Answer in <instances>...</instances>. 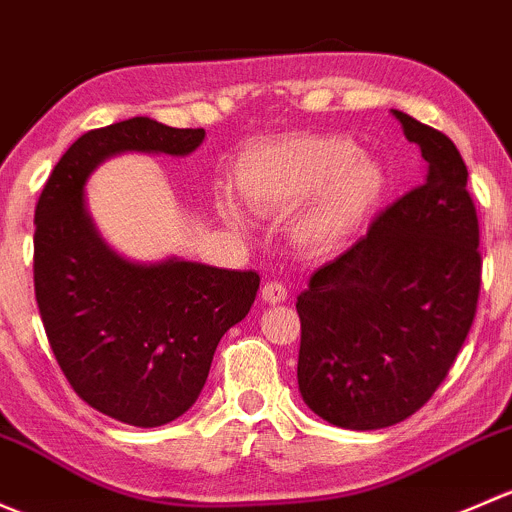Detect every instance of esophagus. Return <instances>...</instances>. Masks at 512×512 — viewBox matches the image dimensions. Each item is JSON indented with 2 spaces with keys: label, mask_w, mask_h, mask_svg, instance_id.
Wrapping results in <instances>:
<instances>
[{
  "label": "esophagus",
  "mask_w": 512,
  "mask_h": 512,
  "mask_svg": "<svg viewBox=\"0 0 512 512\" xmlns=\"http://www.w3.org/2000/svg\"><path fill=\"white\" fill-rule=\"evenodd\" d=\"M261 298L266 300V303L278 305V303H283V300L288 298V291H286V286H283V283H278V281H268L266 286H263Z\"/></svg>",
  "instance_id": "1"
}]
</instances>
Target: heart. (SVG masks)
Segmentation results:
<instances>
[{
  "label": "heart",
  "mask_w": 512,
  "mask_h": 512,
  "mask_svg": "<svg viewBox=\"0 0 512 512\" xmlns=\"http://www.w3.org/2000/svg\"><path fill=\"white\" fill-rule=\"evenodd\" d=\"M236 192L254 214L293 217V244L305 254L340 249L370 221L387 194V172L345 135H288L251 147L236 162ZM221 214L244 224L231 199Z\"/></svg>",
  "instance_id": "1"
}]
</instances>
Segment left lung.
Returning <instances> with one entry per match:
<instances>
[{
	"label": "left lung",
	"instance_id": "obj_1",
	"mask_svg": "<svg viewBox=\"0 0 512 512\" xmlns=\"http://www.w3.org/2000/svg\"><path fill=\"white\" fill-rule=\"evenodd\" d=\"M426 160L424 184L298 295V389L310 412L352 431L394 426L449 374L481 288L468 170L439 130L394 110Z\"/></svg>",
	"mask_w": 512,
	"mask_h": 512
}]
</instances>
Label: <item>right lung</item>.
<instances>
[{
    "label": "right lung",
    "mask_w": 512,
    "mask_h": 512,
    "mask_svg": "<svg viewBox=\"0 0 512 512\" xmlns=\"http://www.w3.org/2000/svg\"><path fill=\"white\" fill-rule=\"evenodd\" d=\"M204 135L142 115L91 130L68 147L36 204L34 288L56 362L83 402L142 429L197 402L219 340L246 318L261 278L177 256H120L88 212L86 184L110 157H184Z\"/></svg>",
    "instance_id": "1"
}]
</instances>
